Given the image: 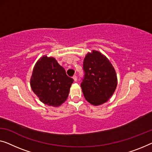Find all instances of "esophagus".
<instances>
[{
  "mask_svg": "<svg viewBox=\"0 0 152 152\" xmlns=\"http://www.w3.org/2000/svg\"><path fill=\"white\" fill-rule=\"evenodd\" d=\"M73 79H74V80L75 81V82H76V81H77V77H76V75H74V76H73Z\"/></svg>",
  "mask_w": 152,
  "mask_h": 152,
  "instance_id": "34e87169",
  "label": "esophagus"
}]
</instances>
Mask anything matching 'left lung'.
Returning <instances> with one entry per match:
<instances>
[{
	"label": "left lung",
	"mask_w": 152,
	"mask_h": 152,
	"mask_svg": "<svg viewBox=\"0 0 152 152\" xmlns=\"http://www.w3.org/2000/svg\"><path fill=\"white\" fill-rule=\"evenodd\" d=\"M83 69L85 76L81 88L86 100L94 106L106 102L117 85L116 72L112 63L103 54L94 50L85 56Z\"/></svg>",
	"instance_id": "1"
}]
</instances>
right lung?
<instances>
[{
  "mask_svg": "<svg viewBox=\"0 0 152 152\" xmlns=\"http://www.w3.org/2000/svg\"><path fill=\"white\" fill-rule=\"evenodd\" d=\"M73 81L55 58L44 55L35 63L30 83L41 102L58 107L67 99Z\"/></svg>",
  "mask_w": 152,
  "mask_h": 152,
  "instance_id": "add662e5",
  "label": "right lung"
}]
</instances>
